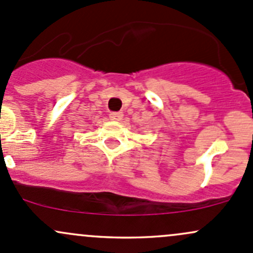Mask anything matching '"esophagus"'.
<instances>
[{
  "mask_svg": "<svg viewBox=\"0 0 253 253\" xmlns=\"http://www.w3.org/2000/svg\"><path fill=\"white\" fill-rule=\"evenodd\" d=\"M124 118V114L121 112H114L109 114V119L113 121H120Z\"/></svg>",
  "mask_w": 253,
  "mask_h": 253,
  "instance_id": "1",
  "label": "esophagus"
}]
</instances>
